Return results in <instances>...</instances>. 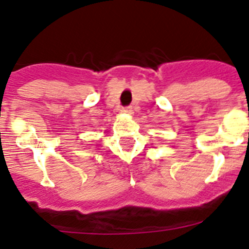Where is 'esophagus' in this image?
Wrapping results in <instances>:
<instances>
[{
  "label": "esophagus",
  "mask_w": 249,
  "mask_h": 249,
  "mask_svg": "<svg viewBox=\"0 0 249 249\" xmlns=\"http://www.w3.org/2000/svg\"><path fill=\"white\" fill-rule=\"evenodd\" d=\"M122 112H124V113H129V114H132V113H133L132 106H129V107L122 108Z\"/></svg>",
  "instance_id": "obj_1"
}]
</instances>
